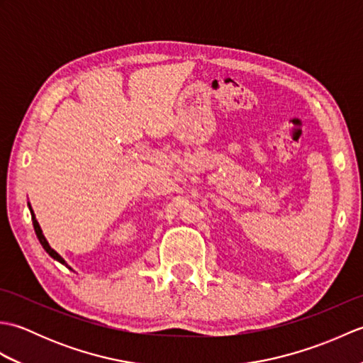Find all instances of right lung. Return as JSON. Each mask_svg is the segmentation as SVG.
<instances>
[{"label":"right lung","instance_id":"obj_1","mask_svg":"<svg viewBox=\"0 0 363 363\" xmlns=\"http://www.w3.org/2000/svg\"><path fill=\"white\" fill-rule=\"evenodd\" d=\"M30 215H33V225H34V230H35V234H37V238H38V242L42 243V246L45 248V251L50 254V256L52 257V259H56V260H59L60 264H64L65 265V260L59 256V254L54 251L51 246L48 245V242H46V238H45V235L42 234V229H40V226H38V223H37V220H35V217H34V213H33V211H30Z\"/></svg>","mask_w":363,"mask_h":363}]
</instances>
